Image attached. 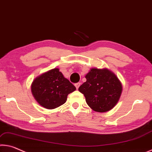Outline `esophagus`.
<instances>
[{"label": "esophagus", "mask_w": 152, "mask_h": 152, "mask_svg": "<svg viewBox=\"0 0 152 152\" xmlns=\"http://www.w3.org/2000/svg\"><path fill=\"white\" fill-rule=\"evenodd\" d=\"M80 83H75V86L76 87V88H77V89L79 88V86H80Z\"/></svg>", "instance_id": "34e87169"}]
</instances>
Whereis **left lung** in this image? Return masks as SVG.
<instances>
[{"label": "left lung", "mask_w": 152, "mask_h": 152, "mask_svg": "<svg viewBox=\"0 0 152 152\" xmlns=\"http://www.w3.org/2000/svg\"><path fill=\"white\" fill-rule=\"evenodd\" d=\"M86 81L79 88L88 105L98 113H106L117 104L123 86L117 76L109 69L91 68L86 75Z\"/></svg>", "instance_id": "8db88e82"}]
</instances>
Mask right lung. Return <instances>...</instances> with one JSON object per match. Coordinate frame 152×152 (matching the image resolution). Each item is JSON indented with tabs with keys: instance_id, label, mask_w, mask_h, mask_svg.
I'll use <instances>...</instances> for the list:
<instances>
[{
	"instance_id": "1",
	"label": "right lung",
	"mask_w": 152,
	"mask_h": 152,
	"mask_svg": "<svg viewBox=\"0 0 152 152\" xmlns=\"http://www.w3.org/2000/svg\"><path fill=\"white\" fill-rule=\"evenodd\" d=\"M75 89V87L57 68L38 76L31 85L34 98L46 109H54L63 105L66 102L67 96Z\"/></svg>"
}]
</instances>
